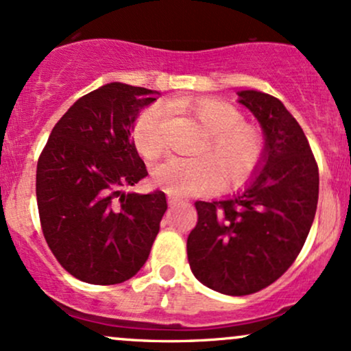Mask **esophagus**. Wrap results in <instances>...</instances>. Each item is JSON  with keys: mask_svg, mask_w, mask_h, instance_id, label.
<instances>
[{"mask_svg": "<svg viewBox=\"0 0 351 351\" xmlns=\"http://www.w3.org/2000/svg\"><path fill=\"white\" fill-rule=\"evenodd\" d=\"M181 203H184V199L180 198V196H175V195L168 196V204H170V206H176V204H181Z\"/></svg>", "mask_w": 351, "mask_h": 351, "instance_id": "34e87169", "label": "esophagus"}]
</instances>
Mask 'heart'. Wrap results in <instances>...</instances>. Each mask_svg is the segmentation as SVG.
Masks as SVG:
<instances>
[{
	"label": "heart",
	"mask_w": 351,
	"mask_h": 351,
	"mask_svg": "<svg viewBox=\"0 0 351 351\" xmlns=\"http://www.w3.org/2000/svg\"><path fill=\"white\" fill-rule=\"evenodd\" d=\"M168 107L188 112L206 134L198 158L170 156L153 171V181L170 195H198L215 188L237 186L259 168L264 136L231 104L217 99L173 100ZM167 110L158 104L143 108L132 127V140L145 158H156L165 147Z\"/></svg>",
	"instance_id": "obj_1"
}]
</instances>
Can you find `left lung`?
I'll return each instance as SVG.
<instances>
[{
  "label": "left lung",
  "mask_w": 351,
  "mask_h": 351,
  "mask_svg": "<svg viewBox=\"0 0 351 351\" xmlns=\"http://www.w3.org/2000/svg\"><path fill=\"white\" fill-rule=\"evenodd\" d=\"M265 134L264 168L226 201H196L198 223L186 241L201 284L226 295L269 287L297 259L318 201V167L307 136L279 99L237 92Z\"/></svg>",
  "instance_id": "obj_1"
}]
</instances>
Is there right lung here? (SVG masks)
Here are the masks:
<instances>
[{"label": "right lung", "mask_w": 351, "mask_h": 351, "mask_svg": "<svg viewBox=\"0 0 351 351\" xmlns=\"http://www.w3.org/2000/svg\"><path fill=\"white\" fill-rule=\"evenodd\" d=\"M153 92L107 84L80 97L52 128L36 171L44 239L75 279L128 280L148 259L167 211L163 191L123 193L148 175L130 130Z\"/></svg>", "instance_id": "1"}]
</instances>
